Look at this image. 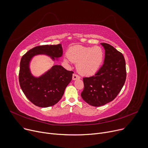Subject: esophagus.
Returning <instances> with one entry per match:
<instances>
[{
  "label": "esophagus",
  "instance_id": "1",
  "mask_svg": "<svg viewBox=\"0 0 148 148\" xmlns=\"http://www.w3.org/2000/svg\"><path fill=\"white\" fill-rule=\"evenodd\" d=\"M80 79V77L79 75H78L77 74H74L73 75V80H77V79Z\"/></svg>",
  "mask_w": 148,
  "mask_h": 148
}]
</instances>
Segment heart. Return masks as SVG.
<instances>
[{"label": "heart", "mask_w": 148, "mask_h": 148, "mask_svg": "<svg viewBox=\"0 0 148 148\" xmlns=\"http://www.w3.org/2000/svg\"><path fill=\"white\" fill-rule=\"evenodd\" d=\"M66 63L69 60L77 63L79 72L85 75H91L98 71L104 59V51L100 47H86L75 45L67 53Z\"/></svg>", "instance_id": "heart-1"}]
</instances>
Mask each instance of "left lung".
<instances>
[{"instance_id":"8db88e82","label":"left lung","mask_w":148,"mask_h":148,"mask_svg":"<svg viewBox=\"0 0 148 148\" xmlns=\"http://www.w3.org/2000/svg\"><path fill=\"white\" fill-rule=\"evenodd\" d=\"M105 50L104 63L94 75L83 79L82 99L93 106L112 101L123 88L126 78L123 55L110 44L101 43Z\"/></svg>"}]
</instances>
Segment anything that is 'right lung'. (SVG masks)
I'll list each match as a JSON object with an SVG mask.
<instances>
[{"mask_svg": "<svg viewBox=\"0 0 148 148\" xmlns=\"http://www.w3.org/2000/svg\"><path fill=\"white\" fill-rule=\"evenodd\" d=\"M38 54L47 55L55 60V58L57 59L63 54L62 45L36 47L22 56L20 63L18 80L22 91L34 105L47 108L54 105L62 99L74 73L56 65L44 74L36 77L31 73L29 62L34 56Z\"/></svg>", "mask_w": 148, "mask_h": 148, "instance_id": "add662e5", "label": "right lung"}]
</instances>
